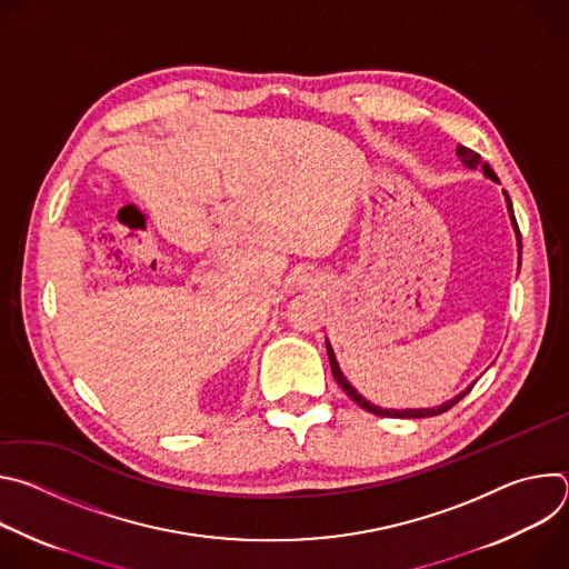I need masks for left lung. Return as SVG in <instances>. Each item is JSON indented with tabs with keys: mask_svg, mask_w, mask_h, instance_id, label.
I'll return each mask as SVG.
<instances>
[{
	"mask_svg": "<svg viewBox=\"0 0 569 569\" xmlns=\"http://www.w3.org/2000/svg\"><path fill=\"white\" fill-rule=\"evenodd\" d=\"M457 157H459V161L461 164L466 167V169H472V171H481L483 173V178H489V180H493V182H500L498 180V176L493 173V169L486 164V161L475 152V150H470V148H466V146H457ZM505 200H507V211H509V218H511V224H513V231H516V238H518V254L522 252V242H520V229H518V222H516V216H513V204H511V198H509V193L505 191ZM327 351H329V362H331V371H333V376H336V380H338V385L349 393V398L353 400V402H358L362 410H367V412H371V415H378V417H391V419H426V417H437V415H443V412H448L455 402H459L470 389H472V385L470 387H466L461 393H457L452 400H446V402H441V405H437V408H419V410H387V408H378V405H373L371 400H367L349 380H347V376L342 373V369H340V365H338V358H336V351H333V347H331V342H329V338H327Z\"/></svg>",
	"mask_w": 569,
	"mask_h": 569,
	"instance_id": "left-lung-1",
	"label": "left lung"
}]
</instances>
